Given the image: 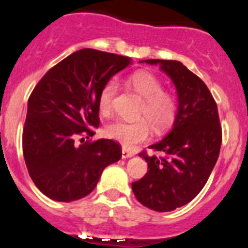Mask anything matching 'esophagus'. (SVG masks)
I'll use <instances>...</instances> for the list:
<instances>
[{
	"mask_svg": "<svg viewBox=\"0 0 248 248\" xmlns=\"http://www.w3.org/2000/svg\"><path fill=\"white\" fill-rule=\"evenodd\" d=\"M135 154L127 149H122V159H127V157H132Z\"/></svg>",
	"mask_w": 248,
	"mask_h": 248,
	"instance_id": "esophagus-1",
	"label": "esophagus"
}]
</instances>
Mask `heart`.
<instances>
[{"mask_svg":"<svg viewBox=\"0 0 248 248\" xmlns=\"http://www.w3.org/2000/svg\"><path fill=\"white\" fill-rule=\"evenodd\" d=\"M128 83L143 98L137 114L142 118L136 121L116 120L108 124L106 134L124 147L131 149L150 137L151 128L148 120L156 130L160 131L169 127L175 120L176 101L171 93L164 91L159 78L149 72L134 73L128 79ZM117 88L118 84L114 79L108 80L102 87L98 95V107L102 114L108 116L112 112Z\"/></svg>","mask_w":248,"mask_h":248,"instance_id":"heart-1","label":"heart"}]
</instances>
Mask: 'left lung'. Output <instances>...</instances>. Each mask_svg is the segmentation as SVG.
Returning a JSON list of instances; mask_svg holds the SVG:
<instances>
[{
	"instance_id": "obj_1",
	"label": "left lung",
	"mask_w": 248,
	"mask_h": 248,
	"mask_svg": "<svg viewBox=\"0 0 248 248\" xmlns=\"http://www.w3.org/2000/svg\"><path fill=\"white\" fill-rule=\"evenodd\" d=\"M141 62L160 64L175 84L179 107L169 135L150 146L164 156L140 153L149 170L132 183V190L145 207L170 212L193 201L205 185L219 156L222 127L217 103L198 76L176 60Z\"/></svg>"
}]
</instances>
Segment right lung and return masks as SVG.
Returning <instances> with one entry per match:
<instances>
[{
	"instance_id": "1",
	"label": "right lung",
	"mask_w": 248,
	"mask_h": 248,
	"mask_svg": "<svg viewBox=\"0 0 248 248\" xmlns=\"http://www.w3.org/2000/svg\"><path fill=\"white\" fill-rule=\"evenodd\" d=\"M130 63L127 57L82 49L47 70L31 92L22 153L29 175L47 198H83L92 193L106 166L121 159L116 141L84 139L99 126L102 87Z\"/></svg>"
}]
</instances>
